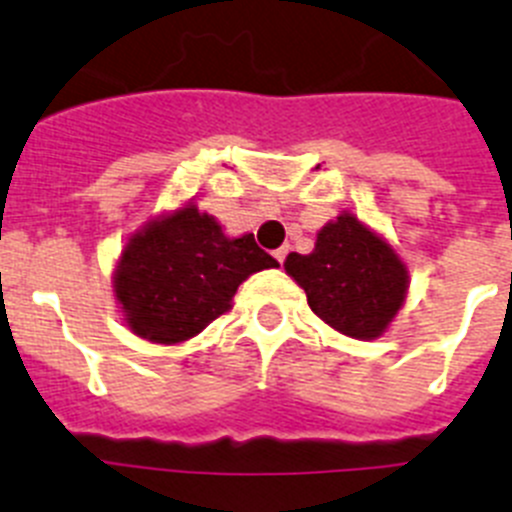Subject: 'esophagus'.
<instances>
[{"label": "esophagus", "mask_w": 512, "mask_h": 512, "mask_svg": "<svg viewBox=\"0 0 512 512\" xmlns=\"http://www.w3.org/2000/svg\"><path fill=\"white\" fill-rule=\"evenodd\" d=\"M287 253H289V246L277 248V251H274V259H277L279 264H284V259H287Z\"/></svg>", "instance_id": "34e87169"}]
</instances>
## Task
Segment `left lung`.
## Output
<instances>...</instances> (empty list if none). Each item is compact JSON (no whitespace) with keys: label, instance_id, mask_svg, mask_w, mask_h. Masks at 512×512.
I'll use <instances>...</instances> for the list:
<instances>
[{"label":"left lung","instance_id":"left-lung-1","mask_svg":"<svg viewBox=\"0 0 512 512\" xmlns=\"http://www.w3.org/2000/svg\"><path fill=\"white\" fill-rule=\"evenodd\" d=\"M284 269L305 289L310 310L356 341L382 336L408 297V266L351 212L320 228L312 253H289Z\"/></svg>","mask_w":512,"mask_h":512}]
</instances>
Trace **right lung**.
Returning a JSON list of instances; mask_svg holds the SVG:
<instances>
[{
    "label": "right lung",
    "mask_w": 512,
    "mask_h": 512,
    "mask_svg": "<svg viewBox=\"0 0 512 512\" xmlns=\"http://www.w3.org/2000/svg\"><path fill=\"white\" fill-rule=\"evenodd\" d=\"M277 259L253 233L228 238L197 205L148 220L122 248L112 287L125 323L151 343H182L233 307L238 284Z\"/></svg>",
    "instance_id": "right-lung-1"
}]
</instances>
